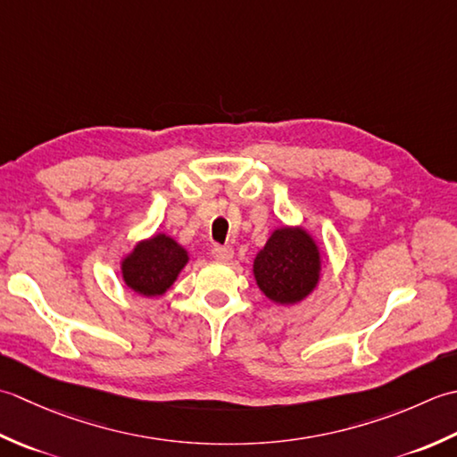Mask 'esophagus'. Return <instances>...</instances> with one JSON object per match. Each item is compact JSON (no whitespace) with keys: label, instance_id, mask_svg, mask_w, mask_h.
Instances as JSON below:
<instances>
[{"label":"esophagus","instance_id":"esophagus-1","mask_svg":"<svg viewBox=\"0 0 457 457\" xmlns=\"http://www.w3.org/2000/svg\"><path fill=\"white\" fill-rule=\"evenodd\" d=\"M211 254L212 258L219 260V262H228V260H232V256H235V250L230 246H212Z\"/></svg>","mask_w":457,"mask_h":457}]
</instances>
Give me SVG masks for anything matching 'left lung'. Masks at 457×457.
Masks as SVG:
<instances>
[{"label": "left lung", "instance_id": "8db88e82", "mask_svg": "<svg viewBox=\"0 0 457 457\" xmlns=\"http://www.w3.org/2000/svg\"><path fill=\"white\" fill-rule=\"evenodd\" d=\"M254 280L268 300L294 305L310 295L321 276V254L302 227H280L254 258Z\"/></svg>", "mask_w": 457, "mask_h": 457}]
</instances>
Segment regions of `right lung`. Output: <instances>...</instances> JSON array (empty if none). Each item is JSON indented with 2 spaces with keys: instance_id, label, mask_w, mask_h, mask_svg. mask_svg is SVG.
Wrapping results in <instances>:
<instances>
[{
  "instance_id": "1",
  "label": "right lung",
  "mask_w": 457,
  "mask_h": 457,
  "mask_svg": "<svg viewBox=\"0 0 457 457\" xmlns=\"http://www.w3.org/2000/svg\"><path fill=\"white\" fill-rule=\"evenodd\" d=\"M187 262L189 254L179 242L167 235H154L137 242L122 260V278L129 290L139 295H163Z\"/></svg>"
}]
</instances>
